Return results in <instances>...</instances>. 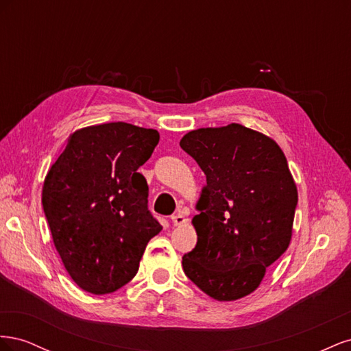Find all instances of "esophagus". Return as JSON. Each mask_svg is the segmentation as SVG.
I'll list each match as a JSON object with an SVG mask.
<instances>
[{
    "instance_id": "obj_1",
    "label": "esophagus",
    "mask_w": 351,
    "mask_h": 351,
    "mask_svg": "<svg viewBox=\"0 0 351 351\" xmlns=\"http://www.w3.org/2000/svg\"><path fill=\"white\" fill-rule=\"evenodd\" d=\"M171 221H173V224L177 227V226H183V224H186V217H184V214L183 212H177V214H174L173 217H171Z\"/></svg>"
}]
</instances>
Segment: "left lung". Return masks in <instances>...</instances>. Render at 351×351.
Returning a JSON list of instances; mask_svg holds the SVG:
<instances>
[{"label":"left lung","mask_w":351,"mask_h":351,"mask_svg":"<svg viewBox=\"0 0 351 351\" xmlns=\"http://www.w3.org/2000/svg\"><path fill=\"white\" fill-rule=\"evenodd\" d=\"M180 146L206 176L184 274L212 299L239 300L291 241L297 187L287 158L269 136L237 123L189 132Z\"/></svg>","instance_id":"left-lung-1"}]
</instances>
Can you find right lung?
<instances>
[{
  "label": "right lung",
  "instance_id": "obj_1",
  "mask_svg": "<svg viewBox=\"0 0 351 351\" xmlns=\"http://www.w3.org/2000/svg\"><path fill=\"white\" fill-rule=\"evenodd\" d=\"M158 142L156 130L123 121L83 127L49 168L42 205L62 265L82 290L121 289L162 230L147 210V184L137 173Z\"/></svg>",
  "mask_w": 351,
  "mask_h": 351
}]
</instances>
